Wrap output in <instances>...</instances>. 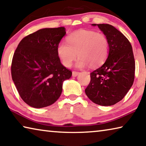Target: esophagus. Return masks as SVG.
<instances>
[{"instance_id": "obj_1", "label": "esophagus", "mask_w": 146, "mask_h": 146, "mask_svg": "<svg viewBox=\"0 0 146 146\" xmlns=\"http://www.w3.org/2000/svg\"><path fill=\"white\" fill-rule=\"evenodd\" d=\"M79 72L78 71H73L72 72V76H74V77H76V76H77L78 74H79Z\"/></svg>"}]
</instances>
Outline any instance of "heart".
Wrapping results in <instances>:
<instances>
[{
  "instance_id": "1",
  "label": "heart",
  "mask_w": 146,
  "mask_h": 146,
  "mask_svg": "<svg viewBox=\"0 0 146 146\" xmlns=\"http://www.w3.org/2000/svg\"><path fill=\"white\" fill-rule=\"evenodd\" d=\"M109 51V43L104 33L94 30H80L69 34L66 42L61 41L57 47L58 56L65 66H70L76 57L78 67L89 64L98 67L106 61Z\"/></svg>"
}]
</instances>
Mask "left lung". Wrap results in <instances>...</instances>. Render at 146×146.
Instances as JSON below:
<instances>
[{
	"instance_id": "left-lung-1",
	"label": "left lung",
	"mask_w": 146,
	"mask_h": 146,
	"mask_svg": "<svg viewBox=\"0 0 146 146\" xmlns=\"http://www.w3.org/2000/svg\"><path fill=\"white\" fill-rule=\"evenodd\" d=\"M96 25L109 40V56L102 66L90 73L85 91L96 104L110 106L121 101L132 87L135 61L130 42L122 33L108 24H92Z\"/></svg>"
}]
</instances>
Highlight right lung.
<instances>
[{"instance_id":"1","label":"right lung","mask_w":146,"mask_h":146,"mask_svg":"<svg viewBox=\"0 0 146 146\" xmlns=\"http://www.w3.org/2000/svg\"><path fill=\"white\" fill-rule=\"evenodd\" d=\"M66 34L64 27L43 28L21 40L11 62V77L21 98L34 108L56 102L72 71L61 64L57 45Z\"/></svg>"}]
</instances>
